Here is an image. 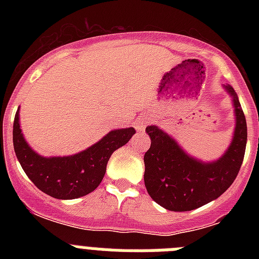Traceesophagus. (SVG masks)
Instances as JSON below:
<instances>
[{"label": "esophagus", "instance_id": "obj_1", "mask_svg": "<svg viewBox=\"0 0 259 259\" xmlns=\"http://www.w3.org/2000/svg\"><path fill=\"white\" fill-rule=\"evenodd\" d=\"M148 116L146 115H141L137 118L136 123H135V125H136V130L137 131H144L146 127V123H148Z\"/></svg>", "mask_w": 259, "mask_h": 259}]
</instances>
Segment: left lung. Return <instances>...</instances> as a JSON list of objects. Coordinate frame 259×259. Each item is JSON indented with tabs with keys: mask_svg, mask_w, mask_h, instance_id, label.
Returning <instances> with one entry per match:
<instances>
[{
	"mask_svg": "<svg viewBox=\"0 0 259 259\" xmlns=\"http://www.w3.org/2000/svg\"><path fill=\"white\" fill-rule=\"evenodd\" d=\"M223 88L232 98L235 130L227 150L218 159H198L185 152L171 135L159 127H146L152 144L144 155V182L150 197L164 209H197L217 200L236 179L245 154L246 120L235 89L230 84Z\"/></svg>",
	"mask_w": 259,
	"mask_h": 259,
	"instance_id": "1",
	"label": "left lung"
}]
</instances>
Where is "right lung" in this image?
I'll use <instances>...</instances> for the list:
<instances>
[{
  "mask_svg": "<svg viewBox=\"0 0 259 259\" xmlns=\"http://www.w3.org/2000/svg\"><path fill=\"white\" fill-rule=\"evenodd\" d=\"M136 134L134 127L116 128L83 152L44 157L32 149L20 130L19 109L13 128L14 150L20 166L40 191L57 200H75L95 191L104 179L110 157Z\"/></svg>",
  "mask_w": 259,
  "mask_h": 259,
  "instance_id": "add662e5",
  "label": "right lung"
}]
</instances>
